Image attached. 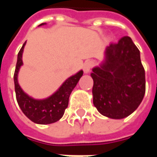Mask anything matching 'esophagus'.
I'll return each mask as SVG.
<instances>
[{
    "mask_svg": "<svg viewBox=\"0 0 157 157\" xmlns=\"http://www.w3.org/2000/svg\"><path fill=\"white\" fill-rule=\"evenodd\" d=\"M94 61L93 60H86V61L84 63V65H83V71L85 73H88L90 71V70L93 67V65H94Z\"/></svg>",
    "mask_w": 157,
    "mask_h": 157,
    "instance_id": "esophagus-1",
    "label": "esophagus"
}]
</instances>
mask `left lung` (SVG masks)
Instances as JSON below:
<instances>
[{
    "label": "left lung",
    "mask_w": 157,
    "mask_h": 157,
    "mask_svg": "<svg viewBox=\"0 0 157 157\" xmlns=\"http://www.w3.org/2000/svg\"><path fill=\"white\" fill-rule=\"evenodd\" d=\"M105 56L91 74L93 104L103 116L120 119L130 115L143 100L145 69L140 50L128 36L108 46Z\"/></svg>",
    "instance_id": "obj_1"
}]
</instances>
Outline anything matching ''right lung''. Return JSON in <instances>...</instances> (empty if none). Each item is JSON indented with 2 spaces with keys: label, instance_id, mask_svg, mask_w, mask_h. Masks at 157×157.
<instances>
[{
  "label": "right lung",
  "instance_id": "obj_1",
  "mask_svg": "<svg viewBox=\"0 0 157 157\" xmlns=\"http://www.w3.org/2000/svg\"><path fill=\"white\" fill-rule=\"evenodd\" d=\"M43 24L44 23L40 25ZM25 44L26 42L18 52L17 61L14 72V84L17 103L20 109H22V113L31 121L39 124H48L55 123L64 115L65 109L68 107L70 95L83 75V71H80L75 75L67 79L58 91L48 98L43 100L32 98L22 91L17 82V74L19 69L22 65V55Z\"/></svg>",
  "mask_w": 157,
  "mask_h": 157
}]
</instances>
